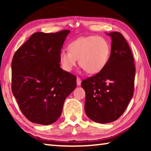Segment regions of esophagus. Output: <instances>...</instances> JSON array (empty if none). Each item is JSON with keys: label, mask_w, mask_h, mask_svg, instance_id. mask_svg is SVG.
<instances>
[{"label": "esophagus", "mask_w": 151, "mask_h": 151, "mask_svg": "<svg viewBox=\"0 0 151 151\" xmlns=\"http://www.w3.org/2000/svg\"><path fill=\"white\" fill-rule=\"evenodd\" d=\"M76 84H77L78 86H80L81 85V80L79 77L76 78Z\"/></svg>", "instance_id": "obj_1"}]
</instances>
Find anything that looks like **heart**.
<instances>
[{
  "instance_id": "b5f03b06",
  "label": "heart",
  "mask_w": 151,
  "mask_h": 151,
  "mask_svg": "<svg viewBox=\"0 0 151 151\" xmlns=\"http://www.w3.org/2000/svg\"><path fill=\"white\" fill-rule=\"evenodd\" d=\"M63 49L60 61L64 70H72L77 64L88 74H97L105 67L111 55V47L103 37L88 36L78 38Z\"/></svg>"
}]
</instances>
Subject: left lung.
Listing matches in <instances>:
<instances>
[{
  "instance_id": "left-lung-1",
  "label": "left lung",
  "mask_w": 151,
  "mask_h": 151,
  "mask_svg": "<svg viewBox=\"0 0 151 151\" xmlns=\"http://www.w3.org/2000/svg\"><path fill=\"white\" fill-rule=\"evenodd\" d=\"M111 37V55L100 73L82 81L86 93L85 111L89 119L99 123L118 119L133 96L135 66L132 52L119 32Z\"/></svg>"
}]
</instances>
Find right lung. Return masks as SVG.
Wrapping results in <instances>:
<instances>
[{
  "label": "right lung",
  "instance_id": "add662e5",
  "mask_svg": "<svg viewBox=\"0 0 151 151\" xmlns=\"http://www.w3.org/2000/svg\"><path fill=\"white\" fill-rule=\"evenodd\" d=\"M70 30L34 33L12 61V91L20 111L34 123L48 125L61 115L76 77L60 68V53Z\"/></svg>",
  "mask_w": 151,
  "mask_h": 151
}]
</instances>
